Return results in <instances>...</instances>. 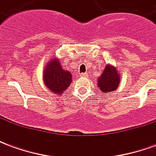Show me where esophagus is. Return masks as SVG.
<instances>
[{
	"mask_svg": "<svg viewBox=\"0 0 156 156\" xmlns=\"http://www.w3.org/2000/svg\"><path fill=\"white\" fill-rule=\"evenodd\" d=\"M80 77H82V78H87L88 77V73H81L80 74Z\"/></svg>",
	"mask_w": 156,
	"mask_h": 156,
	"instance_id": "esophagus-1",
	"label": "esophagus"
}]
</instances>
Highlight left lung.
I'll return each instance as SVG.
<instances>
[{
  "mask_svg": "<svg viewBox=\"0 0 156 156\" xmlns=\"http://www.w3.org/2000/svg\"><path fill=\"white\" fill-rule=\"evenodd\" d=\"M120 76L115 67L113 65L107 64L101 76L98 78V87L104 94L109 92L115 91L119 85Z\"/></svg>",
  "mask_w": 156,
  "mask_h": 156,
  "instance_id": "8db88e82",
  "label": "left lung"
}]
</instances>
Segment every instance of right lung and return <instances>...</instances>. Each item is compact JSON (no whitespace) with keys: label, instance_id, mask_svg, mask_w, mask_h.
I'll return each mask as SVG.
<instances>
[{"label":"right lung","instance_id":"obj_1","mask_svg":"<svg viewBox=\"0 0 156 156\" xmlns=\"http://www.w3.org/2000/svg\"><path fill=\"white\" fill-rule=\"evenodd\" d=\"M71 73L62 66L58 58H51L43 70V81L49 91L55 94H62L72 83Z\"/></svg>","mask_w":156,"mask_h":156}]
</instances>
